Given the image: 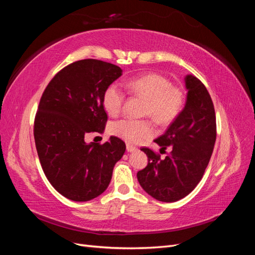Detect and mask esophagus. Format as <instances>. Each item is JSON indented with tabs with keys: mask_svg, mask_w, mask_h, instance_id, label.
<instances>
[{
	"mask_svg": "<svg viewBox=\"0 0 255 255\" xmlns=\"http://www.w3.org/2000/svg\"><path fill=\"white\" fill-rule=\"evenodd\" d=\"M138 149L136 148V146H133V145H130V144H127V151L128 152H136Z\"/></svg>",
	"mask_w": 255,
	"mask_h": 255,
	"instance_id": "1",
	"label": "esophagus"
}]
</instances>
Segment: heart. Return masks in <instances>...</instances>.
<instances>
[{"mask_svg": "<svg viewBox=\"0 0 255 255\" xmlns=\"http://www.w3.org/2000/svg\"><path fill=\"white\" fill-rule=\"evenodd\" d=\"M123 86L132 94L145 99L144 114L150 115L160 125L173 121L183 110L184 94L180 88L172 87L163 75L146 73L127 80ZM125 101V95L118 85L111 84L104 90L102 102L104 110L112 116L117 115ZM111 134L128 143H139L153 135L154 128L149 120L123 118L113 122Z\"/></svg>", "mask_w": 255, "mask_h": 255, "instance_id": "heart-1", "label": "heart"}]
</instances>
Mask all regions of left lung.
I'll list each match as a JSON object with an SVG mask.
<instances>
[{
	"instance_id": "8db88e82",
	"label": "left lung",
	"mask_w": 255,
	"mask_h": 255,
	"mask_svg": "<svg viewBox=\"0 0 255 255\" xmlns=\"http://www.w3.org/2000/svg\"><path fill=\"white\" fill-rule=\"evenodd\" d=\"M186 102L164 135L155 141L170 155L161 159L148 148V165L138 171L143 190L161 202H175L189 195L202 179L216 140V116L204 85L192 74L185 75Z\"/></svg>"
}]
</instances>
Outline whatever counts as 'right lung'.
I'll return each instance as SVG.
<instances>
[{
  "mask_svg": "<svg viewBox=\"0 0 255 255\" xmlns=\"http://www.w3.org/2000/svg\"><path fill=\"white\" fill-rule=\"evenodd\" d=\"M121 75V68L106 61H75L54 76L40 99L34 125L38 156L52 186L72 201L103 194L126 152L118 137L103 144L85 141L105 128L104 90Z\"/></svg>",
  "mask_w": 255,
  "mask_h": 255,
  "instance_id": "obj_1",
  "label": "right lung"
}]
</instances>
